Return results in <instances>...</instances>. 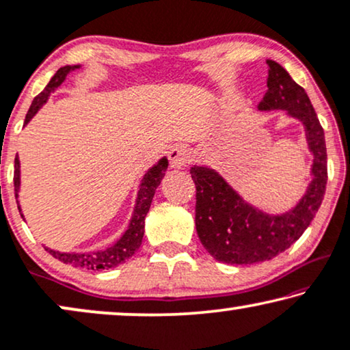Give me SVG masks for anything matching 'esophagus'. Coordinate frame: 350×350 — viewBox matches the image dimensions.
I'll return each mask as SVG.
<instances>
[{
	"label": "esophagus",
	"instance_id": "34e87169",
	"mask_svg": "<svg viewBox=\"0 0 350 350\" xmlns=\"http://www.w3.org/2000/svg\"><path fill=\"white\" fill-rule=\"evenodd\" d=\"M167 158H170L172 167H184L190 163L192 152H190L185 146H176L167 152Z\"/></svg>",
	"mask_w": 350,
	"mask_h": 350
}]
</instances>
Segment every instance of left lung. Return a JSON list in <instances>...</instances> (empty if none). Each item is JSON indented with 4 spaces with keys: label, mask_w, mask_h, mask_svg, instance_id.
<instances>
[{
    "label": "left lung",
    "mask_w": 350,
    "mask_h": 350,
    "mask_svg": "<svg viewBox=\"0 0 350 350\" xmlns=\"http://www.w3.org/2000/svg\"><path fill=\"white\" fill-rule=\"evenodd\" d=\"M267 92L258 109H282L302 121L310 152L314 153V179L296 208L282 216H269L245 203L216 171L193 166L190 174L197 187V234L204 250L226 264L262 262L290 248L309 227L327 189L325 133L309 96L280 64L267 60Z\"/></svg>",
    "instance_id": "8db88e82"
}]
</instances>
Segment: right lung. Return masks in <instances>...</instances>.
Returning <instances> with one entry per match:
<instances>
[{
	"label": "right lung",
	"mask_w": 350,
	"mask_h": 350,
	"mask_svg": "<svg viewBox=\"0 0 350 350\" xmlns=\"http://www.w3.org/2000/svg\"><path fill=\"white\" fill-rule=\"evenodd\" d=\"M78 68V65H67V67H60L51 81L48 83V86L44 88L43 91L40 92L38 96L35 97L33 102H31L29 111H27L25 116V123H29L41 105L48 100V97L51 92H54L57 88L62 85V81L65 80L68 72ZM167 167V160L166 158H161L160 161L157 163L155 166L152 167L150 171L144 176L141 189H139L137 193V202H136V208H134V214L131 219V224H129L128 230L124 232V235L116 241L113 246L107 248L104 251H97V253H59V251H53L49 248H44L51 256H54L55 259L62 260L64 264H70L75 265V267H81L86 270H109L113 267H118L120 264H123L124 260H128L131 256L136 253L139 250V246L142 243L144 239V226H146V216L150 209L152 204V198L155 195V190L158 185H160L163 176H165V171ZM18 158L16 157L14 160V192H16V198H17V192H18V184H21V174H18ZM18 208V206H17ZM21 211V208H18Z\"/></svg>",
	"instance_id": "obj_1"
}]
</instances>
